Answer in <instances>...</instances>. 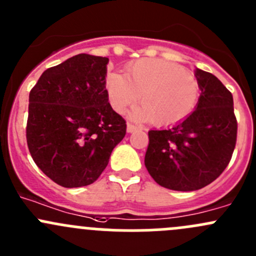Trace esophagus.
Masks as SVG:
<instances>
[{
  "label": "esophagus",
  "mask_w": 256,
  "mask_h": 256,
  "mask_svg": "<svg viewBox=\"0 0 256 256\" xmlns=\"http://www.w3.org/2000/svg\"><path fill=\"white\" fill-rule=\"evenodd\" d=\"M138 128V126L132 125V124H130V122L128 124V132H134V131H136Z\"/></svg>",
  "instance_id": "obj_1"
}]
</instances>
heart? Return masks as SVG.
I'll use <instances>...</instances> for the list:
<instances>
[{
  "label": "heart",
  "instance_id": "obj_1",
  "mask_svg": "<svg viewBox=\"0 0 256 256\" xmlns=\"http://www.w3.org/2000/svg\"><path fill=\"white\" fill-rule=\"evenodd\" d=\"M105 89L112 109L121 114L132 108L141 95L144 108L136 115L151 118L158 126L184 120L200 96V84L192 72L161 59H140L128 64L125 76L109 73Z\"/></svg>",
  "mask_w": 256,
  "mask_h": 256
}]
</instances>
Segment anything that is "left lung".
<instances>
[{
	"instance_id": "1",
	"label": "left lung",
	"mask_w": 256,
	"mask_h": 256,
	"mask_svg": "<svg viewBox=\"0 0 256 256\" xmlns=\"http://www.w3.org/2000/svg\"><path fill=\"white\" fill-rule=\"evenodd\" d=\"M200 96L196 110L167 130L148 131L144 166L160 186L197 190L216 180L236 144L233 95L208 72L196 70Z\"/></svg>"
}]
</instances>
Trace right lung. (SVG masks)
Instances as JSON below:
<instances>
[{"instance_id":"add662e5","label":"right lung","mask_w":256,"mask_h":256,"mask_svg":"<svg viewBox=\"0 0 256 256\" xmlns=\"http://www.w3.org/2000/svg\"><path fill=\"white\" fill-rule=\"evenodd\" d=\"M109 59L78 54L43 72L30 92L28 150L40 171L66 188L89 186L126 135L105 89Z\"/></svg>"}]
</instances>
